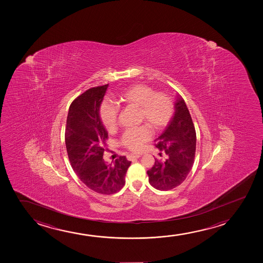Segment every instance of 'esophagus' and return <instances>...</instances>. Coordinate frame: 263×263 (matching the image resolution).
Instances as JSON below:
<instances>
[{
  "label": "esophagus",
  "mask_w": 263,
  "mask_h": 263,
  "mask_svg": "<svg viewBox=\"0 0 263 263\" xmlns=\"http://www.w3.org/2000/svg\"><path fill=\"white\" fill-rule=\"evenodd\" d=\"M140 156V155H132V154H131V155H127V159H129V160H132V159L139 158Z\"/></svg>",
  "instance_id": "34e87169"
}]
</instances>
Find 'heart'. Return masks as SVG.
<instances>
[{
	"instance_id": "1",
	"label": "heart",
	"mask_w": 263,
	"mask_h": 263,
	"mask_svg": "<svg viewBox=\"0 0 263 263\" xmlns=\"http://www.w3.org/2000/svg\"><path fill=\"white\" fill-rule=\"evenodd\" d=\"M120 104L137 108L139 122H145L152 129L161 131L169 125L174 113L172 98L164 92H155L152 87L137 83L125 88L117 96ZM101 122L108 130L115 129L118 125L119 110L113 105L103 102L99 110ZM151 137L147 126L126 129L123 133L120 143L131 151H137L142 144Z\"/></svg>"
}]
</instances>
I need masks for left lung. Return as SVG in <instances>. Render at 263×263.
Instances as JSON below:
<instances>
[{
  "mask_svg": "<svg viewBox=\"0 0 263 263\" xmlns=\"http://www.w3.org/2000/svg\"><path fill=\"white\" fill-rule=\"evenodd\" d=\"M196 130L183 99L178 96L175 113L155 146L159 155L155 164L147 171L149 183L159 191H170L183 182L194 163Z\"/></svg>",
  "mask_w": 263,
  "mask_h": 263,
  "instance_id": "1",
  "label": "left lung"
}]
</instances>
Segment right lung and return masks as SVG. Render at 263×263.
<instances>
[{
  "mask_svg": "<svg viewBox=\"0 0 263 263\" xmlns=\"http://www.w3.org/2000/svg\"><path fill=\"white\" fill-rule=\"evenodd\" d=\"M108 84L90 88L73 100L66 119L65 145L69 161L80 180L91 191L114 194L125 185L131 162L126 156L110 164L103 159L108 132L99 110Z\"/></svg>",
  "mask_w": 263,
  "mask_h": 263,
  "instance_id": "right-lung-1",
  "label": "right lung"
}]
</instances>
